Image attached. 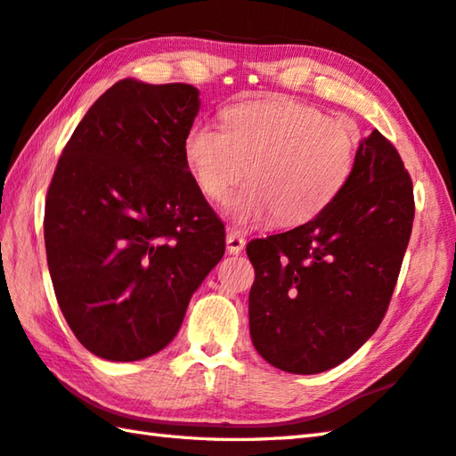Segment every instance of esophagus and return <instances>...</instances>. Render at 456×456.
Instances as JSON below:
<instances>
[{"instance_id":"1","label":"esophagus","mask_w":456,"mask_h":456,"mask_svg":"<svg viewBox=\"0 0 456 456\" xmlns=\"http://www.w3.org/2000/svg\"><path fill=\"white\" fill-rule=\"evenodd\" d=\"M245 237L239 233V231H235V229H231L229 233H227V250L231 255H239L240 250L245 248Z\"/></svg>"}]
</instances>
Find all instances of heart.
<instances>
[{"instance_id": "heart-1", "label": "heart", "mask_w": 456, "mask_h": 456, "mask_svg": "<svg viewBox=\"0 0 456 456\" xmlns=\"http://www.w3.org/2000/svg\"><path fill=\"white\" fill-rule=\"evenodd\" d=\"M356 125L327 118L289 98L231 105L223 129L200 121L183 139V162L200 191L223 201L231 188L250 178L233 198L229 216L245 225L270 217L304 223L323 211L343 190L354 168Z\"/></svg>"}]
</instances>
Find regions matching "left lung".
I'll use <instances>...</instances> for the list:
<instances>
[{
  "label": "left lung",
  "instance_id": "left-lung-1",
  "mask_svg": "<svg viewBox=\"0 0 456 456\" xmlns=\"http://www.w3.org/2000/svg\"><path fill=\"white\" fill-rule=\"evenodd\" d=\"M413 216L410 172L374 129L323 211L247 245L255 266L248 323L258 354L284 372L317 374L356 353L388 312Z\"/></svg>",
  "mask_w": 456,
  "mask_h": 456
}]
</instances>
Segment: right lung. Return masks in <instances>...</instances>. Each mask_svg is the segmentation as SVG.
I'll return each mask as SVG.
<instances>
[{
	"instance_id": "1",
	"label": "right lung",
	"mask_w": 456,
	"mask_h": 456,
	"mask_svg": "<svg viewBox=\"0 0 456 456\" xmlns=\"http://www.w3.org/2000/svg\"><path fill=\"white\" fill-rule=\"evenodd\" d=\"M198 95L190 84H113L74 129L48 186L58 305L76 338L108 361L162 351L225 253V225L183 162Z\"/></svg>"
}]
</instances>
